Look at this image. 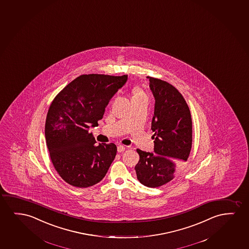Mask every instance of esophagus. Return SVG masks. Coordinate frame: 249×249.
Wrapping results in <instances>:
<instances>
[{
    "instance_id": "1",
    "label": "esophagus",
    "mask_w": 249,
    "mask_h": 249,
    "mask_svg": "<svg viewBox=\"0 0 249 249\" xmlns=\"http://www.w3.org/2000/svg\"><path fill=\"white\" fill-rule=\"evenodd\" d=\"M125 150H126V147L123 145V144H120V145L117 146V151L120 152V153H121V152H123Z\"/></svg>"
}]
</instances>
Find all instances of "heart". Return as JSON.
<instances>
[{
  "instance_id": "1",
  "label": "heart",
  "mask_w": 249,
  "mask_h": 249,
  "mask_svg": "<svg viewBox=\"0 0 249 249\" xmlns=\"http://www.w3.org/2000/svg\"><path fill=\"white\" fill-rule=\"evenodd\" d=\"M144 95L143 91L140 90L139 88H135L133 89V97H138V96Z\"/></svg>"
}]
</instances>
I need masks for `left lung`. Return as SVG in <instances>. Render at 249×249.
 Instances as JSON below:
<instances>
[{
    "label": "left lung",
    "mask_w": 249,
    "mask_h": 249,
    "mask_svg": "<svg viewBox=\"0 0 249 249\" xmlns=\"http://www.w3.org/2000/svg\"><path fill=\"white\" fill-rule=\"evenodd\" d=\"M155 99L151 129L154 153L138 149L137 178L147 187L167 184L174 178L178 165L186 161L192 144V121L180 92L168 82L147 76Z\"/></svg>",
    "instance_id": "left-lung-1"
}]
</instances>
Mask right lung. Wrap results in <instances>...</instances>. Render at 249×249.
Listing matches in <instances>:
<instances>
[{
    "label": "right lung",
    "mask_w": 249,
    "mask_h": 249,
    "mask_svg": "<svg viewBox=\"0 0 249 249\" xmlns=\"http://www.w3.org/2000/svg\"><path fill=\"white\" fill-rule=\"evenodd\" d=\"M127 75H82L65 87L48 109L45 138L55 169L72 186L87 188L106 176L116 157L115 143H99L89 130L98 126L106 106Z\"/></svg>",
    "instance_id": "add662e5"
}]
</instances>
